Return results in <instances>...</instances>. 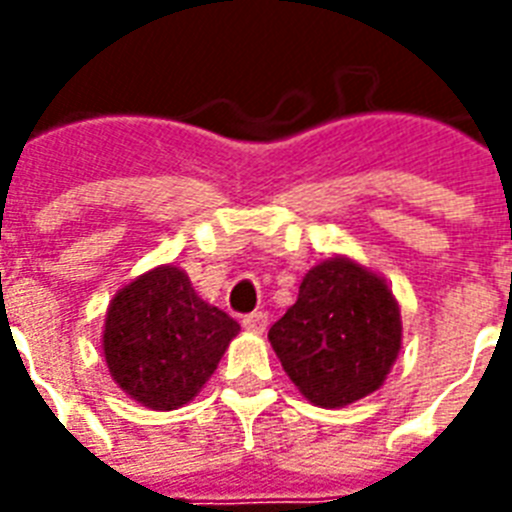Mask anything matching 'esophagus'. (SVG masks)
Masks as SVG:
<instances>
[{"label":"esophagus","mask_w":512,"mask_h":512,"mask_svg":"<svg viewBox=\"0 0 512 512\" xmlns=\"http://www.w3.org/2000/svg\"><path fill=\"white\" fill-rule=\"evenodd\" d=\"M244 329L247 332H252V335H263L265 327H268V313L263 311H255V313H249V316H244Z\"/></svg>","instance_id":"esophagus-1"}]
</instances>
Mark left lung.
I'll list each match as a JSON object with an SVG mask.
<instances>
[{"mask_svg":"<svg viewBox=\"0 0 512 512\" xmlns=\"http://www.w3.org/2000/svg\"><path fill=\"white\" fill-rule=\"evenodd\" d=\"M401 308L380 273L332 255L305 273L268 332L284 372L313 406L342 409L380 388L401 350Z\"/></svg>","mask_w":512,"mask_h":512,"instance_id":"8db88e82","label":"left lung"}]
</instances>
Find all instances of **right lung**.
Wrapping results in <instances>:
<instances>
[{
	"label": "right lung",
	"mask_w": 512,
	"mask_h": 512,
	"mask_svg": "<svg viewBox=\"0 0 512 512\" xmlns=\"http://www.w3.org/2000/svg\"><path fill=\"white\" fill-rule=\"evenodd\" d=\"M239 321L201 300L183 268L167 263L140 273L108 303L103 356L111 380L154 412L199 396Z\"/></svg>",
	"instance_id": "1"
}]
</instances>
